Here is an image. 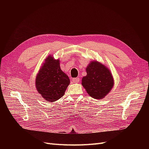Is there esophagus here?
<instances>
[{
    "label": "esophagus",
    "mask_w": 149,
    "mask_h": 149,
    "mask_svg": "<svg viewBox=\"0 0 149 149\" xmlns=\"http://www.w3.org/2000/svg\"><path fill=\"white\" fill-rule=\"evenodd\" d=\"M72 82H73V83H79V81H80V79H79V77L74 78V79H73L72 80Z\"/></svg>",
    "instance_id": "obj_1"
}]
</instances>
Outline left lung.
<instances>
[{"instance_id": "left-lung-1", "label": "left lung", "mask_w": 149, "mask_h": 149, "mask_svg": "<svg viewBox=\"0 0 149 149\" xmlns=\"http://www.w3.org/2000/svg\"><path fill=\"white\" fill-rule=\"evenodd\" d=\"M87 75L82 79V85L93 98H104L113 85L112 75L106 66L97 61H92L86 68Z\"/></svg>"}]
</instances>
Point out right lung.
Returning <instances> with one entry per match:
<instances>
[{"instance_id":"right-lung-1","label":"right lung","mask_w":149,"mask_h":149,"mask_svg":"<svg viewBox=\"0 0 149 149\" xmlns=\"http://www.w3.org/2000/svg\"><path fill=\"white\" fill-rule=\"evenodd\" d=\"M69 83L68 76L60 69L59 60H54L51 56L46 59L36 80L38 92L49 102L63 96Z\"/></svg>"}]
</instances>
